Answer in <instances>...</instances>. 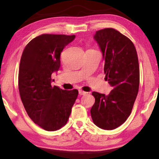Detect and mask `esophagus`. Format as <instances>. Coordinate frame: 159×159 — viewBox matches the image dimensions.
Segmentation results:
<instances>
[{"label": "esophagus", "instance_id": "esophagus-1", "mask_svg": "<svg viewBox=\"0 0 159 159\" xmlns=\"http://www.w3.org/2000/svg\"><path fill=\"white\" fill-rule=\"evenodd\" d=\"M78 92H79V95H81V96H82V95H85L86 93H87L84 92V91H83V90H79V91H78Z\"/></svg>", "mask_w": 159, "mask_h": 159}]
</instances>
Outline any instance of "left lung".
<instances>
[{
    "label": "left lung",
    "instance_id": "left-lung-1",
    "mask_svg": "<svg viewBox=\"0 0 159 159\" xmlns=\"http://www.w3.org/2000/svg\"><path fill=\"white\" fill-rule=\"evenodd\" d=\"M94 39L103 54L105 79L113 90L107 96L92 93L95 103L90 114L95 125L112 130L125 123L136 99L140 84L138 54L132 42L114 28L98 30Z\"/></svg>",
    "mask_w": 159,
    "mask_h": 159
}]
</instances>
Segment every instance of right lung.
Listing matches in <instances>:
<instances>
[{
	"label": "right lung",
	"instance_id": "add662e5",
	"mask_svg": "<svg viewBox=\"0 0 159 159\" xmlns=\"http://www.w3.org/2000/svg\"><path fill=\"white\" fill-rule=\"evenodd\" d=\"M75 35L42 34L24 49L19 71V90L27 115L46 131L64 126L78 97L77 90L52 85V74L61 66V53Z\"/></svg>",
	"mask_w": 159,
	"mask_h": 159
}]
</instances>
